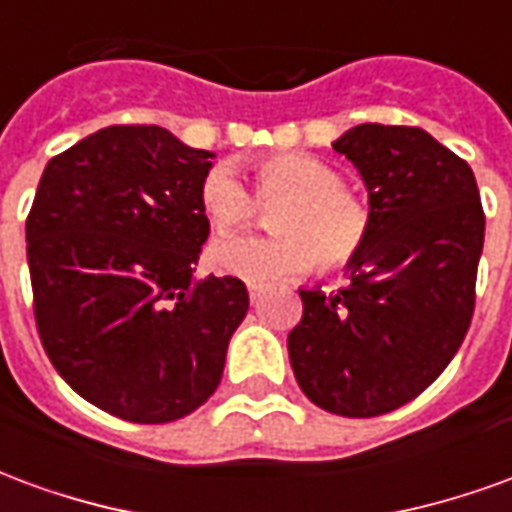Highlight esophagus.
Wrapping results in <instances>:
<instances>
[{
  "label": "esophagus",
  "mask_w": 512,
  "mask_h": 512,
  "mask_svg": "<svg viewBox=\"0 0 512 512\" xmlns=\"http://www.w3.org/2000/svg\"><path fill=\"white\" fill-rule=\"evenodd\" d=\"M246 290H249V299H252V304H257V299H260V296H263V285H257V282H249V285H246Z\"/></svg>",
  "instance_id": "esophagus-1"
}]
</instances>
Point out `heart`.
I'll use <instances>...</instances> for the list:
<instances>
[{
	"label": "heart",
	"mask_w": 512,
	"mask_h": 512,
	"mask_svg": "<svg viewBox=\"0 0 512 512\" xmlns=\"http://www.w3.org/2000/svg\"><path fill=\"white\" fill-rule=\"evenodd\" d=\"M260 200H285L271 216L279 235L227 238L213 246L219 274L246 282L299 277L321 263L323 271H343L365 252L373 216L359 194L345 189L340 169L307 153H279L255 167ZM202 211L219 235L235 233L255 219L257 202L238 172L213 167L200 189Z\"/></svg>",
	"instance_id": "b5f03b06"
}]
</instances>
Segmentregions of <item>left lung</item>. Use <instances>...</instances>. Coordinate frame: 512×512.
<instances>
[{
    "instance_id": "1",
    "label": "left lung",
    "mask_w": 512,
    "mask_h": 512,
    "mask_svg": "<svg viewBox=\"0 0 512 512\" xmlns=\"http://www.w3.org/2000/svg\"><path fill=\"white\" fill-rule=\"evenodd\" d=\"M332 147L365 180L373 227L348 288L299 290L290 367L315 406L378 417L425 392L458 354L485 216L472 167L422 128L362 123Z\"/></svg>"
}]
</instances>
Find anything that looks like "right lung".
<instances>
[{"label": "right lung", "mask_w": 512, "mask_h": 512, "mask_svg": "<svg viewBox=\"0 0 512 512\" xmlns=\"http://www.w3.org/2000/svg\"><path fill=\"white\" fill-rule=\"evenodd\" d=\"M211 158L167 128H101L51 158L27 216L40 343L73 392L128 422L200 408L249 310L241 279L194 277Z\"/></svg>", "instance_id": "1"}]
</instances>
